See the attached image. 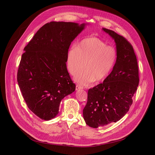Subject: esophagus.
I'll return each mask as SVG.
<instances>
[{"label": "esophagus", "mask_w": 155, "mask_h": 155, "mask_svg": "<svg viewBox=\"0 0 155 155\" xmlns=\"http://www.w3.org/2000/svg\"><path fill=\"white\" fill-rule=\"evenodd\" d=\"M82 88H83V87H82V86L78 85H76V90H78V89H82Z\"/></svg>", "instance_id": "34e87169"}]
</instances>
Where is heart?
<instances>
[{
    "label": "heart",
    "mask_w": 155,
    "mask_h": 155,
    "mask_svg": "<svg viewBox=\"0 0 155 155\" xmlns=\"http://www.w3.org/2000/svg\"><path fill=\"white\" fill-rule=\"evenodd\" d=\"M117 58L116 49L107 46L101 39L89 37L81 41L67 53V68L72 75L85 68L75 77L78 84L87 86L94 81L100 82L109 74ZM85 65H84V64Z\"/></svg>",
    "instance_id": "1"
}]
</instances>
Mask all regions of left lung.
<instances>
[{"mask_svg":"<svg viewBox=\"0 0 155 155\" xmlns=\"http://www.w3.org/2000/svg\"><path fill=\"white\" fill-rule=\"evenodd\" d=\"M116 43L117 58L103 83L90 88L83 110L84 119L91 127L116 123L128 112L139 84L136 56L132 45L114 31L102 28Z\"/></svg>","mask_w":155,"mask_h":155,"instance_id":"obj_1","label":"left lung"}]
</instances>
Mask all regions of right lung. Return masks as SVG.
<instances>
[{
  "mask_svg": "<svg viewBox=\"0 0 155 155\" xmlns=\"http://www.w3.org/2000/svg\"><path fill=\"white\" fill-rule=\"evenodd\" d=\"M86 25L46 23L24 49L18 82L28 108L40 119L54 118L61 100L75 91L67 68V53L71 43Z\"/></svg>",
  "mask_w": 155,
  "mask_h": 155,
  "instance_id": "obj_1",
  "label": "right lung"
}]
</instances>
